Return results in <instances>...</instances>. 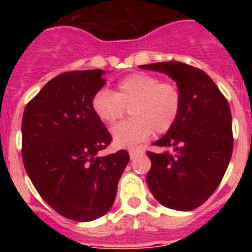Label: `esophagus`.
<instances>
[{
    "instance_id": "obj_1",
    "label": "esophagus",
    "mask_w": 252,
    "mask_h": 252,
    "mask_svg": "<svg viewBox=\"0 0 252 252\" xmlns=\"http://www.w3.org/2000/svg\"><path fill=\"white\" fill-rule=\"evenodd\" d=\"M141 154H144V150H142V149H131L130 158L131 159H135V158H137L139 155H141Z\"/></svg>"
}]
</instances>
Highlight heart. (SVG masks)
<instances>
[{"mask_svg": "<svg viewBox=\"0 0 252 252\" xmlns=\"http://www.w3.org/2000/svg\"><path fill=\"white\" fill-rule=\"evenodd\" d=\"M182 107L179 87L161 82L157 75L136 72L122 78L116 92L102 88L94 93L92 108L106 124H115L130 108L132 119L112 128L113 142L131 148L145 141L151 133H165L177 122Z\"/></svg>", "mask_w": 252, "mask_h": 252, "instance_id": "1", "label": "heart"}]
</instances>
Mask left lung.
Here are the masks:
<instances>
[{"label": "left lung", "instance_id": "obj_1", "mask_svg": "<svg viewBox=\"0 0 252 252\" xmlns=\"http://www.w3.org/2000/svg\"><path fill=\"white\" fill-rule=\"evenodd\" d=\"M140 68L169 75L182 93L177 122L153 144L162 151L148 153L149 189L164 207L192 211L212 195L230 164L233 149L230 106L201 69L180 62Z\"/></svg>", "mask_w": 252, "mask_h": 252}]
</instances>
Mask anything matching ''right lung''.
Listing matches in <instances>:
<instances>
[{
    "instance_id": "obj_1",
    "label": "right lung",
    "mask_w": 252,
    "mask_h": 252,
    "mask_svg": "<svg viewBox=\"0 0 252 252\" xmlns=\"http://www.w3.org/2000/svg\"><path fill=\"white\" fill-rule=\"evenodd\" d=\"M104 70L58 75L26 106L22 116V160L44 201L59 215L88 222L106 215L130 157L120 150L106 157L111 135L92 108L104 86Z\"/></svg>"
}]
</instances>
